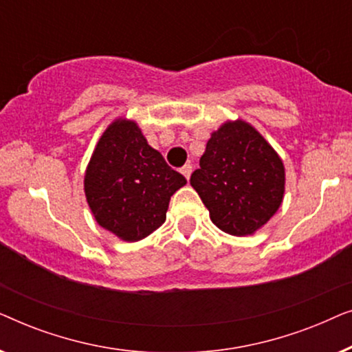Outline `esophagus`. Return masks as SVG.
Returning a JSON list of instances; mask_svg holds the SVG:
<instances>
[{
  "mask_svg": "<svg viewBox=\"0 0 352 352\" xmlns=\"http://www.w3.org/2000/svg\"><path fill=\"white\" fill-rule=\"evenodd\" d=\"M181 173H182V175H184L186 179H189L190 175H192V165H189V163H187V165H184V166L181 168Z\"/></svg>",
  "mask_w": 352,
  "mask_h": 352,
  "instance_id": "34e87169",
  "label": "esophagus"
}]
</instances>
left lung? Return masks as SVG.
<instances>
[{"mask_svg":"<svg viewBox=\"0 0 352 352\" xmlns=\"http://www.w3.org/2000/svg\"><path fill=\"white\" fill-rule=\"evenodd\" d=\"M190 186L210 218L230 235H252L276 214L285 192V168L266 139L243 120L211 134Z\"/></svg>","mask_w":352,"mask_h":352,"instance_id":"obj_1","label":"left lung"}]
</instances>
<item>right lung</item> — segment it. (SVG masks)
Here are the masks:
<instances>
[{
    "instance_id": "add662e5",
    "label": "right lung",
    "mask_w": 352,
    "mask_h": 352,
    "mask_svg": "<svg viewBox=\"0 0 352 352\" xmlns=\"http://www.w3.org/2000/svg\"><path fill=\"white\" fill-rule=\"evenodd\" d=\"M186 182L148 146L136 122L118 118L94 148L85 194L99 226L124 242H138L165 223L171 195Z\"/></svg>"
}]
</instances>
